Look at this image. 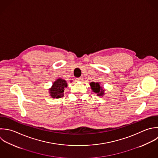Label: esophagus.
<instances>
[{
  "label": "esophagus",
  "mask_w": 158,
  "mask_h": 158,
  "mask_svg": "<svg viewBox=\"0 0 158 158\" xmlns=\"http://www.w3.org/2000/svg\"><path fill=\"white\" fill-rule=\"evenodd\" d=\"M82 79H83V77H80L76 78V81H82Z\"/></svg>",
  "instance_id": "obj_1"
}]
</instances>
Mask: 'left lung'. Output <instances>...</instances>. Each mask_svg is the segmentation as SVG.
Instances as JSON below:
<instances>
[{"instance_id": "obj_1", "label": "left lung", "mask_w": 158, "mask_h": 158, "mask_svg": "<svg viewBox=\"0 0 158 158\" xmlns=\"http://www.w3.org/2000/svg\"><path fill=\"white\" fill-rule=\"evenodd\" d=\"M90 86L91 88L92 89V90L95 92L96 94H97L98 96H102L104 94V90H103L102 87H101V86L100 85L98 82H91L90 84Z\"/></svg>"}]
</instances>
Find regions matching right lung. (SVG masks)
I'll return each instance as SVG.
<instances>
[{
	"mask_svg": "<svg viewBox=\"0 0 158 158\" xmlns=\"http://www.w3.org/2000/svg\"><path fill=\"white\" fill-rule=\"evenodd\" d=\"M67 87V83L65 80L58 79L53 84L50 89V94L52 98H60L63 97L64 89Z\"/></svg>",
	"mask_w": 158,
	"mask_h": 158,
	"instance_id": "add662e5",
	"label": "right lung"
}]
</instances>
